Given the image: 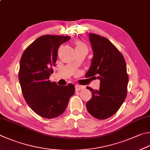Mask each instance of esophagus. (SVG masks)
Wrapping results in <instances>:
<instances>
[{
    "label": "esophagus",
    "mask_w": 150,
    "mask_h": 150,
    "mask_svg": "<svg viewBox=\"0 0 150 150\" xmlns=\"http://www.w3.org/2000/svg\"><path fill=\"white\" fill-rule=\"evenodd\" d=\"M84 88V86H81V85H75V90L77 91H81V90H83Z\"/></svg>",
    "instance_id": "34e87169"
}]
</instances>
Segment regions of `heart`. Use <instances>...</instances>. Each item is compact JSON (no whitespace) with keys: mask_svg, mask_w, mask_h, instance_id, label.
<instances>
[{"mask_svg":"<svg viewBox=\"0 0 150 150\" xmlns=\"http://www.w3.org/2000/svg\"><path fill=\"white\" fill-rule=\"evenodd\" d=\"M86 48V47L83 44L82 42H77V43H76L75 48Z\"/></svg>","mask_w":150,"mask_h":150,"instance_id":"heart-1","label":"heart"}]
</instances>
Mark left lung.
<instances>
[{"label": "left lung", "mask_w": 150, "mask_h": 150, "mask_svg": "<svg viewBox=\"0 0 150 150\" xmlns=\"http://www.w3.org/2000/svg\"><path fill=\"white\" fill-rule=\"evenodd\" d=\"M89 39L93 57L86 77L98 76L100 84L99 90L86 87L92 94L86 109L94 117L105 119L119 110L126 98L129 82L127 65L122 54L106 38L91 33Z\"/></svg>", "instance_id": "1"}]
</instances>
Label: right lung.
Instances as JSON below:
<instances>
[{"mask_svg":"<svg viewBox=\"0 0 150 150\" xmlns=\"http://www.w3.org/2000/svg\"><path fill=\"white\" fill-rule=\"evenodd\" d=\"M70 37L43 35L27 48L21 56L19 81L24 99L37 115L47 119L56 118L63 113L75 86H59L49 80L52 67L56 66L58 50Z\"/></svg>","mask_w":150,"mask_h":150,"instance_id":"add662e5","label":"right lung"}]
</instances>
